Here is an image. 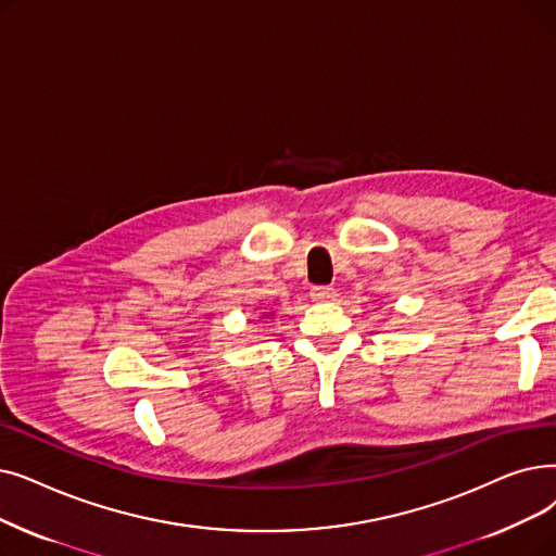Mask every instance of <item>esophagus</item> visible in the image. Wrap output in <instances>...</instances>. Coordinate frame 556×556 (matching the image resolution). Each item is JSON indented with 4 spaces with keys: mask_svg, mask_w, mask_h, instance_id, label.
<instances>
[{
    "mask_svg": "<svg viewBox=\"0 0 556 556\" xmlns=\"http://www.w3.org/2000/svg\"><path fill=\"white\" fill-rule=\"evenodd\" d=\"M336 298V291L331 286H313L311 288V300L313 302H331Z\"/></svg>",
    "mask_w": 556,
    "mask_h": 556,
    "instance_id": "1",
    "label": "esophagus"
}]
</instances>
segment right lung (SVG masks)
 Instances as JSON below:
<instances>
[{
    "instance_id": "right-lung-1",
    "label": "right lung",
    "mask_w": 556,
    "mask_h": 556,
    "mask_svg": "<svg viewBox=\"0 0 556 556\" xmlns=\"http://www.w3.org/2000/svg\"><path fill=\"white\" fill-rule=\"evenodd\" d=\"M265 318H273V313H263V316H261V320H265Z\"/></svg>"
}]
</instances>
